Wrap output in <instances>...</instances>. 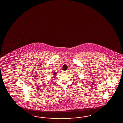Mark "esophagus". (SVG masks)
<instances>
[{
	"label": "esophagus",
	"mask_w": 123,
	"mask_h": 123,
	"mask_svg": "<svg viewBox=\"0 0 123 123\" xmlns=\"http://www.w3.org/2000/svg\"><path fill=\"white\" fill-rule=\"evenodd\" d=\"M68 73L67 71H64V72H63V73Z\"/></svg>",
	"instance_id": "obj_1"
}]
</instances>
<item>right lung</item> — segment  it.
Wrapping results in <instances>:
<instances>
[{
  "label": "right lung",
  "instance_id": "add662e5",
  "mask_svg": "<svg viewBox=\"0 0 123 123\" xmlns=\"http://www.w3.org/2000/svg\"><path fill=\"white\" fill-rule=\"evenodd\" d=\"M56 74H57V73H56L55 72H54L53 73V76H56Z\"/></svg>",
  "mask_w": 123,
  "mask_h": 123
}]
</instances>
